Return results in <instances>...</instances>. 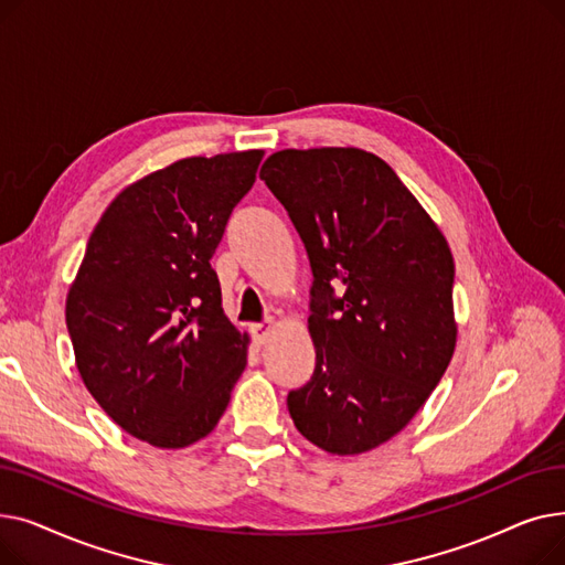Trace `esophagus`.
<instances>
[{"label": "esophagus", "instance_id": "1", "mask_svg": "<svg viewBox=\"0 0 565 565\" xmlns=\"http://www.w3.org/2000/svg\"><path fill=\"white\" fill-rule=\"evenodd\" d=\"M273 330H275V324H273V322L252 324V337H254V341H256L258 345H263V343H267V339H270Z\"/></svg>", "mask_w": 565, "mask_h": 565}]
</instances>
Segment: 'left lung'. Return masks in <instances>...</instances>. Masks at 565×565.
<instances>
[{
    "mask_svg": "<svg viewBox=\"0 0 565 565\" xmlns=\"http://www.w3.org/2000/svg\"><path fill=\"white\" fill-rule=\"evenodd\" d=\"M260 178L309 254L316 369L288 394L295 428L328 454L358 456L398 435L456 350L447 237L362 148H286Z\"/></svg>",
    "mask_w": 565,
    "mask_h": 565,
    "instance_id": "left-lung-1",
    "label": "left lung"
}]
</instances>
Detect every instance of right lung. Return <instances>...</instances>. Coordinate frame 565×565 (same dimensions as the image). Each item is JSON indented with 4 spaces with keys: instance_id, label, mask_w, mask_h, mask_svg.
<instances>
[{
    "instance_id": "add662e5",
    "label": "right lung",
    "mask_w": 565,
    "mask_h": 565,
    "mask_svg": "<svg viewBox=\"0 0 565 565\" xmlns=\"http://www.w3.org/2000/svg\"><path fill=\"white\" fill-rule=\"evenodd\" d=\"M263 151L185 158L103 213L66 298L75 364L114 424L158 449L211 433L247 366L211 258Z\"/></svg>"
}]
</instances>
